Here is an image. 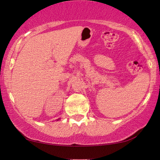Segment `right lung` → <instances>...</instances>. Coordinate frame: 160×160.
Returning a JSON list of instances; mask_svg holds the SVG:
<instances>
[{
    "label": "right lung",
    "mask_w": 160,
    "mask_h": 160,
    "mask_svg": "<svg viewBox=\"0 0 160 160\" xmlns=\"http://www.w3.org/2000/svg\"><path fill=\"white\" fill-rule=\"evenodd\" d=\"M58 119H60V118H58ZM58 119H57V121H58Z\"/></svg>",
    "instance_id": "add662e5"
}]
</instances>
